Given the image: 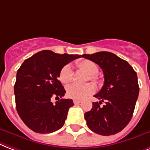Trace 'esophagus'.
<instances>
[{"label":"esophagus","mask_w":150,"mask_h":150,"mask_svg":"<svg viewBox=\"0 0 150 150\" xmlns=\"http://www.w3.org/2000/svg\"><path fill=\"white\" fill-rule=\"evenodd\" d=\"M81 100H77V99H74V103L75 104V105H77V104H79V103H81Z\"/></svg>","instance_id":"1"}]
</instances>
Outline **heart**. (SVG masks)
I'll use <instances>...</instances> for the list:
<instances>
[{
	"label": "heart",
	"mask_w": 150,
	"mask_h": 150,
	"mask_svg": "<svg viewBox=\"0 0 150 150\" xmlns=\"http://www.w3.org/2000/svg\"><path fill=\"white\" fill-rule=\"evenodd\" d=\"M76 67L88 75L91 81H96L95 74L98 71V65L96 62L88 59H82L76 62ZM59 80L64 84H67L73 80V70L69 65L63 67L59 74ZM95 91V88L91 83L86 84H71L67 87V95L68 97L74 99H82Z\"/></svg>",
	"instance_id": "obj_1"
}]
</instances>
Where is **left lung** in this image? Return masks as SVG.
Masks as SVG:
<instances>
[{"label": "left lung", "instance_id": "1", "mask_svg": "<svg viewBox=\"0 0 150 150\" xmlns=\"http://www.w3.org/2000/svg\"><path fill=\"white\" fill-rule=\"evenodd\" d=\"M81 57L93 61L103 69L104 84L98 94L99 99L84 113L88 127L96 134L112 135L121 132L132 119L139 97L136 72L124 59L113 53L99 52ZM104 101L105 105L100 104Z\"/></svg>", "mask_w": 150, "mask_h": 150}]
</instances>
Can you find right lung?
Returning <instances> with one entry per match:
<instances>
[{"label":"right lung","instance_id":"1","mask_svg":"<svg viewBox=\"0 0 150 150\" xmlns=\"http://www.w3.org/2000/svg\"><path fill=\"white\" fill-rule=\"evenodd\" d=\"M81 57L44 50L21 65L14 86L16 110L32 131L47 134L63 126L74 102L62 98L53 104L51 99L64 96L66 91L58 79L60 71L64 66Z\"/></svg>","mask_w":150,"mask_h":150}]
</instances>
